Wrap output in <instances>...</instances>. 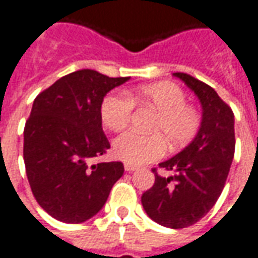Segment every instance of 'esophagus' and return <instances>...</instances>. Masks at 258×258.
I'll return each instance as SVG.
<instances>
[{
    "mask_svg": "<svg viewBox=\"0 0 258 258\" xmlns=\"http://www.w3.org/2000/svg\"><path fill=\"white\" fill-rule=\"evenodd\" d=\"M124 168H125V171H134V170H137V165H133V164H124Z\"/></svg>",
    "mask_w": 258,
    "mask_h": 258,
    "instance_id": "34e87169",
    "label": "esophagus"
}]
</instances>
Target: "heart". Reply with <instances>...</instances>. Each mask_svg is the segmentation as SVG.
Instances as JSON below:
<instances>
[{"label": "heart", "instance_id": "heart-1", "mask_svg": "<svg viewBox=\"0 0 258 258\" xmlns=\"http://www.w3.org/2000/svg\"><path fill=\"white\" fill-rule=\"evenodd\" d=\"M134 105L150 107L157 111L151 124V131L157 134L125 133L115 138L112 153L127 164L151 163L164 154V138L171 147H181L192 140L200 128V112L187 104L185 93L170 81L137 87L128 97L118 93L105 95L100 108L102 124L115 133L125 130L131 121Z\"/></svg>", "mask_w": 258, "mask_h": 258}]
</instances>
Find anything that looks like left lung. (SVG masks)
Returning <instances> with one entry per match:
<instances>
[{
  "label": "left lung",
  "mask_w": 258,
  "mask_h": 258,
  "mask_svg": "<svg viewBox=\"0 0 258 258\" xmlns=\"http://www.w3.org/2000/svg\"><path fill=\"white\" fill-rule=\"evenodd\" d=\"M200 100V130L188 146L160 167L173 175H158L141 203L147 216L168 228H184L200 221L218 200L234 157V114L206 83L174 73Z\"/></svg>",
  "instance_id": "8db88e82"
}]
</instances>
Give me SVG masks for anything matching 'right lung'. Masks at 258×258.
I'll return each instance as SVG.
<instances>
[{"mask_svg": "<svg viewBox=\"0 0 258 258\" xmlns=\"http://www.w3.org/2000/svg\"><path fill=\"white\" fill-rule=\"evenodd\" d=\"M130 77L80 70L37 95L24 128V163L37 203L62 223L94 217L120 180V161L90 165L110 143L102 131L100 108L112 88Z\"/></svg>", "mask_w": 258, "mask_h": 258, "instance_id": "right-lung-1", "label": "right lung"}]
</instances>
